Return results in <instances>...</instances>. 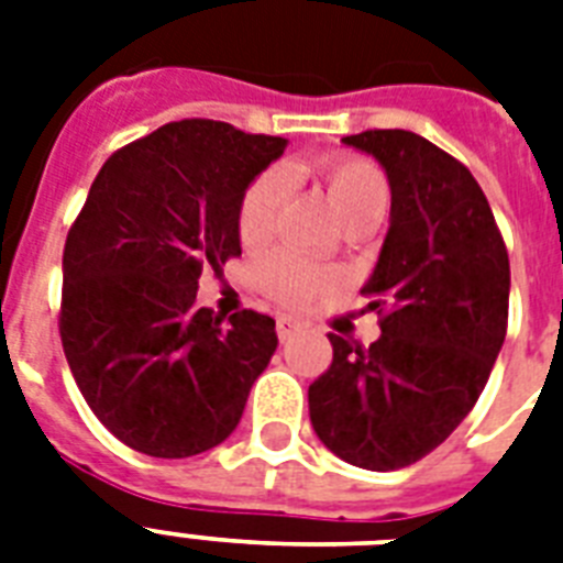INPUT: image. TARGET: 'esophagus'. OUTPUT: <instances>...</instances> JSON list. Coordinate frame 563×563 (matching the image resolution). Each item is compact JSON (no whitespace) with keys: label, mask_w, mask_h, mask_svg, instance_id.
Masks as SVG:
<instances>
[{"label":"esophagus","mask_w":563,"mask_h":563,"mask_svg":"<svg viewBox=\"0 0 563 563\" xmlns=\"http://www.w3.org/2000/svg\"><path fill=\"white\" fill-rule=\"evenodd\" d=\"M300 330H303V321H298V318H277V335H280L283 342L300 333Z\"/></svg>","instance_id":"esophagus-1"}]
</instances>
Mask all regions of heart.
<instances>
[{"label":"heart","instance_id":"obj_1","mask_svg":"<svg viewBox=\"0 0 563 563\" xmlns=\"http://www.w3.org/2000/svg\"><path fill=\"white\" fill-rule=\"evenodd\" d=\"M318 169H321V178L327 184V195H330L335 216L342 221L353 219L360 212L383 210L385 207V198H388L385 178L371 161L333 157V161L321 163ZM283 192H286V178L280 172H263L247 187V192L242 195V203H239V236L245 242H260V239L268 236ZM260 277H263L265 289L280 300H289V303L312 298L327 283L324 268L307 256L295 254V251H274L272 256H265Z\"/></svg>","mask_w":563,"mask_h":563}]
</instances>
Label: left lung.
<instances>
[{
    "label": "left lung",
    "mask_w": 563,
    "mask_h": 563,
    "mask_svg": "<svg viewBox=\"0 0 563 563\" xmlns=\"http://www.w3.org/2000/svg\"><path fill=\"white\" fill-rule=\"evenodd\" d=\"M383 166L388 233L362 286L383 335L365 347L330 333L333 365L309 385L321 444L365 471L432 453L476 406L506 342L511 268L476 178L411 131L342 140Z\"/></svg>",
    "instance_id": "left-lung-1"
}]
</instances>
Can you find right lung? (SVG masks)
<instances>
[{
	"label": "right lung",
	"mask_w": 563,
	"mask_h": 563,
	"mask_svg": "<svg viewBox=\"0 0 563 563\" xmlns=\"http://www.w3.org/2000/svg\"><path fill=\"white\" fill-rule=\"evenodd\" d=\"M289 140L184 119L119 148L64 247L60 342L92 415L154 459L236 429L277 351L274 318L195 303L203 268L242 254L239 203Z\"/></svg>",
	"instance_id": "obj_1"
}]
</instances>
